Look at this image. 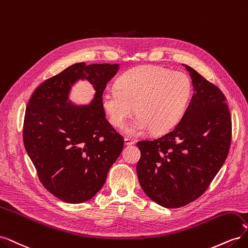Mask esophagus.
<instances>
[{"instance_id": "esophagus-1", "label": "esophagus", "mask_w": 248, "mask_h": 248, "mask_svg": "<svg viewBox=\"0 0 248 248\" xmlns=\"http://www.w3.org/2000/svg\"><path fill=\"white\" fill-rule=\"evenodd\" d=\"M124 144L127 145V146H130V145L134 144V140L129 139V138H124Z\"/></svg>"}]
</instances>
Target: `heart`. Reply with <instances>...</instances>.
<instances>
[{
    "instance_id": "b5f03b06",
    "label": "heart",
    "mask_w": 248,
    "mask_h": 248,
    "mask_svg": "<svg viewBox=\"0 0 248 248\" xmlns=\"http://www.w3.org/2000/svg\"><path fill=\"white\" fill-rule=\"evenodd\" d=\"M116 85L102 93L101 103L116 127L125 125L136 107L139 116L125 128L130 137L151 128L155 133L171 130L184 117L192 95V82L187 74L153 65L129 69Z\"/></svg>"
}]
</instances>
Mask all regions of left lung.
<instances>
[{
  "label": "left lung",
  "mask_w": 248,
  "mask_h": 248,
  "mask_svg": "<svg viewBox=\"0 0 248 248\" xmlns=\"http://www.w3.org/2000/svg\"><path fill=\"white\" fill-rule=\"evenodd\" d=\"M183 66L194 92L184 117L163 137L137 144L141 188L166 208L183 207L206 191L227 159L232 139L226 97L191 67Z\"/></svg>",
  "instance_id": "left-lung-1"
}]
</instances>
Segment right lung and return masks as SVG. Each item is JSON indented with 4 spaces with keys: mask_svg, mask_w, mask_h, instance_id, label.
Returning <instances> with one entry per match:
<instances>
[{
    "mask_svg": "<svg viewBox=\"0 0 248 248\" xmlns=\"http://www.w3.org/2000/svg\"><path fill=\"white\" fill-rule=\"evenodd\" d=\"M119 66L76 63L42 82L28 102L22 131L26 151L43 186L63 202L92 199L122 152L123 138L106 119L101 103ZM79 80L95 90L88 105L70 100Z\"/></svg>",
    "mask_w": 248,
    "mask_h": 248,
    "instance_id": "obj_1",
    "label": "right lung"
}]
</instances>
